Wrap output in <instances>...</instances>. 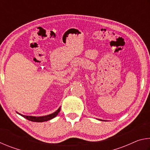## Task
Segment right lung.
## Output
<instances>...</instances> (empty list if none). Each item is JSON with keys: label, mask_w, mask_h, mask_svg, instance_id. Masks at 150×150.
Listing matches in <instances>:
<instances>
[{"label": "right lung", "mask_w": 150, "mask_h": 150, "mask_svg": "<svg viewBox=\"0 0 150 150\" xmlns=\"http://www.w3.org/2000/svg\"><path fill=\"white\" fill-rule=\"evenodd\" d=\"M60 109H61V107L58 108L57 110L55 112L51 114V115H47V116H39V117H36V116H25V115H20H20L30 121L36 122H42L50 120H51V119L55 118V116L58 115V113L59 112Z\"/></svg>", "instance_id": "1"}]
</instances>
